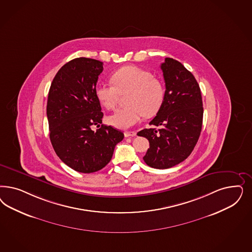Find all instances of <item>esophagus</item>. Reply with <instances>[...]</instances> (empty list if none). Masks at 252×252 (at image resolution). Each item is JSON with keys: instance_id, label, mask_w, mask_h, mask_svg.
<instances>
[{"instance_id": "34e87169", "label": "esophagus", "mask_w": 252, "mask_h": 252, "mask_svg": "<svg viewBox=\"0 0 252 252\" xmlns=\"http://www.w3.org/2000/svg\"><path fill=\"white\" fill-rule=\"evenodd\" d=\"M124 135H125V137H133L136 135V132L135 131H125Z\"/></svg>"}]
</instances>
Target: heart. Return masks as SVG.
I'll use <instances>...</instances> for the list:
<instances>
[{
  "label": "heart",
  "instance_id": "obj_1",
  "mask_svg": "<svg viewBox=\"0 0 252 252\" xmlns=\"http://www.w3.org/2000/svg\"><path fill=\"white\" fill-rule=\"evenodd\" d=\"M113 82L100 81L94 94L99 103L108 110L119 104L121 94H127L128 105L117 110L108 122L119 129H128L137 124L145 116H153L162 106L165 90L162 83L150 71L135 65L117 70L111 77Z\"/></svg>",
  "mask_w": 252,
  "mask_h": 252
}]
</instances>
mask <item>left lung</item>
Instances as JSON below:
<instances>
[{
    "instance_id": "8db88e82",
    "label": "left lung",
    "mask_w": 252,
    "mask_h": 252,
    "mask_svg": "<svg viewBox=\"0 0 252 252\" xmlns=\"http://www.w3.org/2000/svg\"><path fill=\"white\" fill-rule=\"evenodd\" d=\"M160 67L166 91L162 106L149 122L156 128L140 130L137 135L149 141L145 162L155 169H169L187 159L196 145L203 103L197 81L183 64L167 57Z\"/></svg>"
}]
</instances>
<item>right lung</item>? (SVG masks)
I'll return each instance as SVG.
<instances>
[{"instance_id": "1", "label": "right lung", "mask_w": 252, "mask_h": 252, "mask_svg": "<svg viewBox=\"0 0 252 252\" xmlns=\"http://www.w3.org/2000/svg\"><path fill=\"white\" fill-rule=\"evenodd\" d=\"M103 62L79 57L55 76L49 90L46 113L50 140L59 158L74 171L91 173L103 169L124 138L121 130L101 125L103 112L94 94Z\"/></svg>"}]
</instances>
